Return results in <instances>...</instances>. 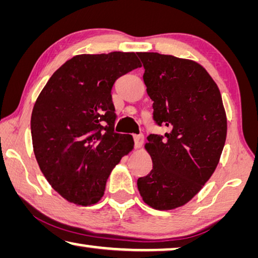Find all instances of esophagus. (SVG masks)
<instances>
[{
  "label": "esophagus",
  "instance_id": "obj_1",
  "mask_svg": "<svg viewBox=\"0 0 258 258\" xmlns=\"http://www.w3.org/2000/svg\"><path fill=\"white\" fill-rule=\"evenodd\" d=\"M133 139L136 148H140L142 144H144V136H142V134H137V136H133Z\"/></svg>",
  "mask_w": 258,
  "mask_h": 258
}]
</instances>
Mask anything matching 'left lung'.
I'll list each match as a JSON object with an SVG mask.
<instances>
[{
    "label": "left lung",
    "mask_w": 258,
    "mask_h": 258,
    "mask_svg": "<svg viewBox=\"0 0 258 258\" xmlns=\"http://www.w3.org/2000/svg\"><path fill=\"white\" fill-rule=\"evenodd\" d=\"M138 56L154 101V121L169 128L147 138L153 170L138 179V189L154 209H175L190 201L217 167L226 114L217 85L200 64L158 52Z\"/></svg>",
    "instance_id": "1"
}]
</instances>
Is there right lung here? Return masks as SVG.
I'll use <instances>...</instances> for the list:
<instances>
[{
	"label": "right lung",
	"instance_id": "add662e5",
	"mask_svg": "<svg viewBox=\"0 0 258 258\" xmlns=\"http://www.w3.org/2000/svg\"><path fill=\"white\" fill-rule=\"evenodd\" d=\"M141 68L136 52L78 55L50 77L31 117L34 155L50 186L79 206L99 202L110 172L133 149L114 132L111 89Z\"/></svg>",
	"mask_w": 258,
	"mask_h": 258
}]
</instances>
